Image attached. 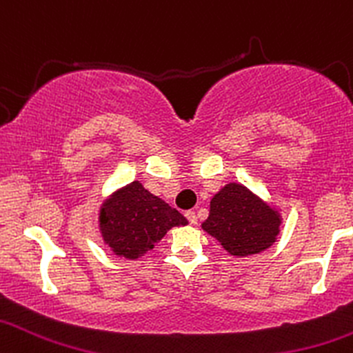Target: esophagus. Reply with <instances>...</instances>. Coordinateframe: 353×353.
Returning <instances> with one entry per match:
<instances>
[{
    "label": "esophagus",
    "mask_w": 353,
    "mask_h": 353,
    "mask_svg": "<svg viewBox=\"0 0 353 353\" xmlns=\"http://www.w3.org/2000/svg\"><path fill=\"white\" fill-rule=\"evenodd\" d=\"M185 216H187V220H188L192 225L196 223V215H195V212H192V210H188V212H185Z\"/></svg>",
    "instance_id": "1"
}]
</instances>
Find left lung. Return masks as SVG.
<instances>
[{"label":"left lung","instance_id":"left-lung-1","mask_svg":"<svg viewBox=\"0 0 353 353\" xmlns=\"http://www.w3.org/2000/svg\"><path fill=\"white\" fill-rule=\"evenodd\" d=\"M280 216L240 183L223 187L210 201L201 228L235 256L263 252L279 235Z\"/></svg>","mask_w":353,"mask_h":353}]
</instances>
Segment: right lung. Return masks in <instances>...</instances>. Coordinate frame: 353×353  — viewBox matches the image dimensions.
Returning <instances> with one entry per match:
<instances>
[{
  "instance_id": "right-lung-1",
  "label": "right lung",
  "mask_w": 353,
  "mask_h": 353,
  "mask_svg": "<svg viewBox=\"0 0 353 353\" xmlns=\"http://www.w3.org/2000/svg\"><path fill=\"white\" fill-rule=\"evenodd\" d=\"M188 221L175 208L133 181L105 201L100 213L103 239L117 255L138 259L152 250L172 227Z\"/></svg>"
}]
</instances>
